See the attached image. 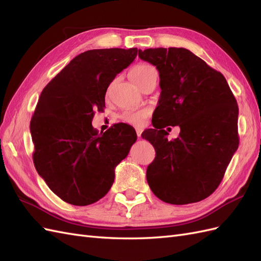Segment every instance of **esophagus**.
Segmentation results:
<instances>
[{"label": "esophagus", "instance_id": "obj_1", "mask_svg": "<svg viewBox=\"0 0 261 261\" xmlns=\"http://www.w3.org/2000/svg\"><path fill=\"white\" fill-rule=\"evenodd\" d=\"M141 133H143V129L139 128V127H137V128H136V134H137V137H138V138H140V136H141Z\"/></svg>", "mask_w": 261, "mask_h": 261}]
</instances>
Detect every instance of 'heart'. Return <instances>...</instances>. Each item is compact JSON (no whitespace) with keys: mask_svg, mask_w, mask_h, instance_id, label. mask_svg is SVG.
<instances>
[{"mask_svg":"<svg viewBox=\"0 0 261 261\" xmlns=\"http://www.w3.org/2000/svg\"><path fill=\"white\" fill-rule=\"evenodd\" d=\"M153 73H155V69L151 65L146 64V63H139V64L135 65L130 69L129 74L133 82L141 87ZM148 113L149 112L147 110L128 109L121 114V118L122 121L128 124L141 125L144 123L145 118L148 116Z\"/></svg>","mask_w":261,"mask_h":261,"instance_id":"b5f03b06","label":"heart"}]
</instances>
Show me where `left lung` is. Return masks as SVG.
Segmentation results:
<instances>
[{"label": "left lung", "instance_id": "left-lung-1", "mask_svg": "<svg viewBox=\"0 0 261 261\" xmlns=\"http://www.w3.org/2000/svg\"><path fill=\"white\" fill-rule=\"evenodd\" d=\"M138 55L159 70L161 88L154 128L141 134L155 150L147 168L149 187L164 202H198L216 191L239 148L238 102L224 76L187 49ZM176 124L180 136L169 141L164 128Z\"/></svg>", "mask_w": 261, "mask_h": 261}]
</instances>
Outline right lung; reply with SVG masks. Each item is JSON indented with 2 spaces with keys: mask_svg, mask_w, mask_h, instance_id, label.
I'll list each match as a JSON object with an SVG mask.
<instances>
[{
  "mask_svg": "<svg viewBox=\"0 0 261 261\" xmlns=\"http://www.w3.org/2000/svg\"><path fill=\"white\" fill-rule=\"evenodd\" d=\"M139 50L98 49L77 55L44 87L30 121L35 168L62 200L87 206L105 197L114 169L137 139L132 126L118 123L99 134L94 111L106 107L115 76Z\"/></svg>",
  "mask_w": 261,
  "mask_h": 261,
  "instance_id": "right-lung-1",
  "label": "right lung"
}]
</instances>
